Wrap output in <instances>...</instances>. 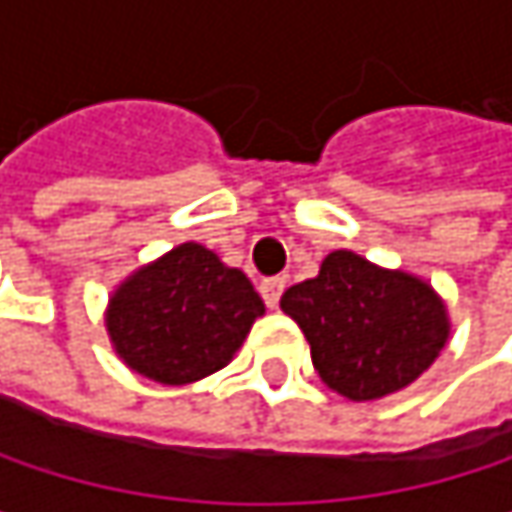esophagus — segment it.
I'll return each mask as SVG.
<instances>
[{"label": "esophagus", "instance_id": "1", "mask_svg": "<svg viewBox=\"0 0 512 512\" xmlns=\"http://www.w3.org/2000/svg\"><path fill=\"white\" fill-rule=\"evenodd\" d=\"M257 290H260V296H263L266 308H278V299H281V293H284V278H281V275L263 278Z\"/></svg>", "mask_w": 512, "mask_h": 512}]
</instances>
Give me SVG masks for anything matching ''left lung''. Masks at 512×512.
<instances>
[{"mask_svg": "<svg viewBox=\"0 0 512 512\" xmlns=\"http://www.w3.org/2000/svg\"><path fill=\"white\" fill-rule=\"evenodd\" d=\"M281 311L308 338L320 379L350 400L406 388L448 341L445 305L430 284L353 252H332L317 278L281 296Z\"/></svg>", "mask_w": 512, "mask_h": 512, "instance_id": "obj_1", "label": "left lung"}]
</instances>
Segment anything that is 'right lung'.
Segmentation results:
<instances>
[{
    "label": "right lung",
    "mask_w": 512,
    "mask_h": 512,
    "mask_svg": "<svg viewBox=\"0 0 512 512\" xmlns=\"http://www.w3.org/2000/svg\"><path fill=\"white\" fill-rule=\"evenodd\" d=\"M260 314L263 302L240 269L183 243L121 284L106 329L136 373L186 385L225 367Z\"/></svg>",
    "instance_id": "add662e5"
}]
</instances>
